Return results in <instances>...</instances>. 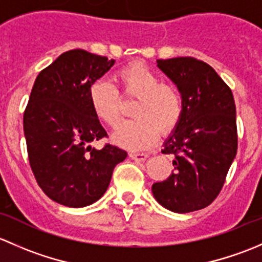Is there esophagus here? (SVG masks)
Listing matches in <instances>:
<instances>
[{
  "label": "esophagus",
  "instance_id": "esophagus-1",
  "mask_svg": "<svg viewBox=\"0 0 262 262\" xmlns=\"http://www.w3.org/2000/svg\"><path fill=\"white\" fill-rule=\"evenodd\" d=\"M129 157H130L132 160H134V161H138V162H143V161H146L147 158L149 157V155H148V153L132 152V153H129Z\"/></svg>",
  "mask_w": 262,
  "mask_h": 262
}]
</instances>
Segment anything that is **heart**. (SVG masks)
<instances>
[{"label": "heart", "instance_id": "obj_1", "mask_svg": "<svg viewBox=\"0 0 262 262\" xmlns=\"http://www.w3.org/2000/svg\"><path fill=\"white\" fill-rule=\"evenodd\" d=\"M120 94L136 97L132 105L134 119L123 121L113 133L115 144L129 150L149 147L158 132L167 134L178 126L184 104L180 91L171 83H160L155 72L143 64L134 63L115 73ZM89 101L95 116L109 126H115L120 118V97L110 82L97 80L90 86Z\"/></svg>", "mask_w": 262, "mask_h": 262}]
</instances>
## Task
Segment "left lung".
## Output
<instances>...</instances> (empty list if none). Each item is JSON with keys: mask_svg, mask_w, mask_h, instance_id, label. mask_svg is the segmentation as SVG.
<instances>
[{"mask_svg": "<svg viewBox=\"0 0 262 262\" xmlns=\"http://www.w3.org/2000/svg\"><path fill=\"white\" fill-rule=\"evenodd\" d=\"M157 67L176 84L184 110L162 149L173 155L175 171L165 181L152 185L153 196L171 212H195L218 196L236 157L233 95L203 60L191 57L158 59Z\"/></svg>", "mask_w": 262, "mask_h": 262, "instance_id": "obj_1", "label": "left lung"}]
</instances>
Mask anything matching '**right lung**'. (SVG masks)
<instances>
[{
	"mask_svg": "<svg viewBox=\"0 0 262 262\" xmlns=\"http://www.w3.org/2000/svg\"><path fill=\"white\" fill-rule=\"evenodd\" d=\"M114 59L73 49L60 54L34 82L24 113L29 162L36 182L54 202L71 208L94 204L109 187L125 150L106 144L89 101V89L114 66Z\"/></svg>",
	"mask_w": 262,
	"mask_h": 262,
	"instance_id": "right-lung-1",
	"label": "right lung"
}]
</instances>
